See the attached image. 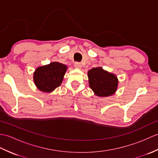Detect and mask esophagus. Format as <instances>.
Instances as JSON below:
<instances>
[{"label": "esophagus", "mask_w": 158, "mask_h": 158, "mask_svg": "<svg viewBox=\"0 0 158 158\" xmlns=\"http://www.w3.org/2000/svg\"><path fill=\"white\" fill-rule=\"evenodd\" d=\"M74 66H75V68H77V69H81V64L77 62L74 64Z\"/></svg>", "instance_id": "obj_1"}]
</instances>
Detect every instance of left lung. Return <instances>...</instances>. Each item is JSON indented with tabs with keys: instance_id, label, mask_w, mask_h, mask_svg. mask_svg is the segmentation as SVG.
<instances>
[{
	"instance_id": "left-lung-1",
	"label": "left lung",
	"mask_w": 158,
	"mask_h": 158,
	"mask_svg": "<svg viewBox=\"0 0 158 158\" xmlns=\"http://www.w3.org/2000/svg\"><path fill=\"white\" fill-rule=\"evenodd\" d=\"M89 87L95 95L106 97L113 95L117 91L118 79L115 75L104 70L102 67H96L88 72Z\"/></svg>"
}]
</instances>
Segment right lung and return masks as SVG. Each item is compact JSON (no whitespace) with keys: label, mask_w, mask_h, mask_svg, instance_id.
<instances>
[{"label":"right lung","mask_w":158,"mask_h":158,"mask_svg":"<svg viewBox=\"0 0 158 158\" xmlns=\"http://www.w3.org/2000/svg\"><path fill=\"white\" fill-rule=\"evenodd\" d=\"M67 66L58 62L38 67L34 73L33 79L37 88L44 92H52L63 81Z\"/></svg>","instance_id":"right-lung-1"}]
</instances>
